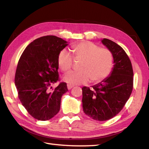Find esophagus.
<instances>
[{"label":"esophagus","mask_w":149,"mask_h":149,"mask_svg":"<svg viewBox=\"0 0 149 149\" xmlns=\"http://www.w3.org/2000/svg\"><path fill=\"white\" fill-rule=\"evenodd\" d=\"M73 87H74V86L71 85V84H67V88H68V90H70L71 88H73Z\"/></svg>","instance_id":"34e87169"}]
</instances>
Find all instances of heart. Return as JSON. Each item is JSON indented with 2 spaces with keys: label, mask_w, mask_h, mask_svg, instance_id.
I'll use <instances>...</instances> for the list:
<instances>
[{
  "label": "heart",
  "mask_w": 149,
  "mask_h": 149,
  "mask_svg": "<svg viewBox=\"0 0 149 149\" xmlns=\"http://www.w3.org/2000/svg\"><path fill=\"white\" fill-rule=\"evenodd\" d=\"M71 50L74 59L81 60V62L79 66V71L68 73L64 76V81L69 84H85L90 79L92 83H100L111 72L113 59L109 49L100 48L91 42L83 41L73 45ZM73 62L72 56L66 50H62L58 55V66L64 72L70 70Z\"/></svg>",
  "instance_id": "1"
}]
</instances>
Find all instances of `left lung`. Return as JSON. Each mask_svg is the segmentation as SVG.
<instances>
[{"instance_id":"obj_1","label":"left lung","mask_w":149,"mask_h":149,"mask_svg":"<svg viewBox=\"0 0 149 149\" xmlns=\"http://www.w3.org/2000/svg\"><path fill=\"white\" fill-rule=\"evenodd\" d=\"M112 54L113 66L109 76L92 88L84 86L83 109L90 118L107 121L121 111L133 88V70L129 57L118 44L108 39L101 40Z\"/></svg>"}]
</instances>
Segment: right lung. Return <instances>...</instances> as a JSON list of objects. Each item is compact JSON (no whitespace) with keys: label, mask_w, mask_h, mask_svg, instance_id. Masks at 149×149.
<instances>
[{"label":"right lung","mask_w":149,"mask_h":149,"mask_svg":"<svg viewBox=\"0 0 149 149\" xmlns=\"http://www.w3.org/2000/svg\"><path fill=\"white\" fill-rule=\"evenodd\" d=\"M68 42L54 36L34 40L23 52L17 65L15 84L19 98L35 119L46 121L59 112L63 95L68 91L66 83L52 89L59 81L57 59Z\"/></svg>","instance_id":"1"}]
</instances>
